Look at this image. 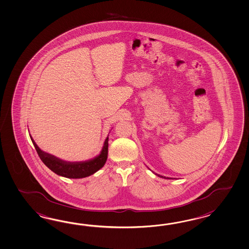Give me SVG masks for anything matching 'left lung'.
I'll use <instances>...</instances> for the list:
<instances>
[{
    "instance_id": "1",
    "label": "left lung",
    "mask_w": 249,
    "mask_h": 249,
    "mask_svg": "<svg viewBox=\"0 0 249 249\" xmlns=\"http://www.w3.org/2000/svg\"><path fill=\"white\" fill-rule=\"evenodd\" d=\"M156 175H158V174H156ZM159 177H161V178H165V177H162V176H160V175H158Z\"/></svg>"
}]
</instances>
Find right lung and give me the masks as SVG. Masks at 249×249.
<instances>
[{
  "label": "right lung",
  "instance_id": "obj_1",
  "mask_svg": "<svg viewBox=\"0 0 249 249\" xmlns=\"http://www.w3.org/2000/svg\"><path fill=\"white\" fill-rule=\"evenodd\" d=\"M31 139L38 153L39 158L43 161L45 165L57 175L66 177V178H80L90 176L97 172L98 170H100L103 166L105 165L107 159L108 136L107 137V139L104 142L102 151L99 155L89 160L75 161V162L66 161L63 160L58 159L50 153H45L38 148L36 142L32 139V136H31Z\"/></svg>",
  "mask_w": 249,
  "mask_h": 249
}]
</instances>
